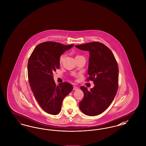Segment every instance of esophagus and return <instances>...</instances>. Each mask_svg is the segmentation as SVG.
Masks as SVG:
<instances>
[{"label": "esophagus", "instance_id": "1", "mask_svg": "<svg viewBox=\"0 0 146 146\" xmlns=\"http://www.w3.org/2000/svg\"><path fill=\"white\" fill-rule=\"evenodd\" d=\"M78 89V87H76V86H73V90H77Z\"/></svg>", "mask_w": 146, "mask_h": 146}]
</instances>
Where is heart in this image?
Masks as SVG:
<instances>
[{
    "instance_id": "obj_1",
    "label": "heart",
    "mask_w": 146,
    "mask_h": 146,
    "mask_svg": "<svg viewBox=\"0 0 146 146\" xmlns=\"http://www.w3.org/2000/svg\"><path fill=\"white\" fill-rule=\"evenodd\" d=\"M64 55H63L60 57V63H62L63 61V60H64Z\"/></svg>"
}]
</instances>
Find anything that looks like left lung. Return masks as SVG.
<instances>
[{
    "mask_svg": "<svg viewBox=\"0 0 146 146\" xmlns=\"http://www.w3.org/2000/svg\"><path fill=\"white\" fill-rule=\"evenodd\" d=\"M76 47L89 52L88 80L95 86L88 91L81 86L84 94L79 108L85 114L95 116L101 114L110 106L118 88V64L111 50L99 42H90Z\"/></svg>",
    "mask_w": 146,
    "mask_h": 146,
    "instance_id": "obj_1",
    "label": "left lung"
}]
</instances>
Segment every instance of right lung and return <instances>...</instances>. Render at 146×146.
Instances as JSON below:
<instances>
[{"label": "right lung", "instance_id": "add662e5", "mask_svg": "<svg viewBox=\"0 0 146 146\" xmlns=\"http://www.w3.org/2000/svg\"><path fill=\"white\" fill-rule=\"evenodd\" d=\"M74 45L44 42L35 48L29 58V85L42 110L50 114L60 113L64 98L73 90L72 85L67 82L56 85L53 72L60 67V56Z\"/></svg>", "mask_w": 146, "mask_h": 146}]
</instances>
